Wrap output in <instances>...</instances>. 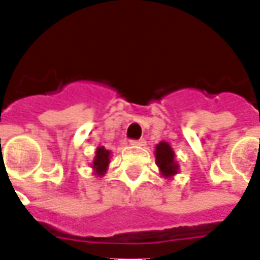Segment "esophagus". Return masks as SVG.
Instances as JSON below:
<instances>
[{"mask_svg": "<svg viewBox=\"0 0 260 260\" xmlns=\"http://www.w3.org/2000/svg\"><path fill=\"white\" fill-rule=\"evenodd\" d=\"M145 139H138V141H131V145L134 147H145Z\"/></svg>", "mask_w": 260, "mask_h": 260, "instance_id": "1", "label": "esophagus"}]
</instances>
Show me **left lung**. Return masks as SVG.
<instances>
[{"mask_svg":"<svg viewBox=\"0 0 260 260\" xmlns=\"http://www.w3.org/2000/svg\"><path fill=\"white\" fill-rule=\"evenodd\" d=\"M155 164L159 168V174L164 178H173L180 171L174 149L166 141H161L155 147Z\"/></svg>","mask_w":260,"mask_h":260,"instance_id":"left-lung-1","label":"left lung"}]
</instances>
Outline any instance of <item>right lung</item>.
<instances>
[{
  "instance_id": "add662e5",
  "label": "right lung",
  "mask_w": 260,
  "mask_h": 260,
  "mask_svg": "<svg viewBox=\"0 0 260 260\" xmlns=\"http://www.w3.org/2000/svg\"><path fill=\"white\" fill-rule=\"evenodd\" d=\"M111 151L106 149L105 147H98L94 151V158L92 161V170H93V174L98 177H103L108 171V167L111 162Z\"/></svg>"
}]
</instances>
